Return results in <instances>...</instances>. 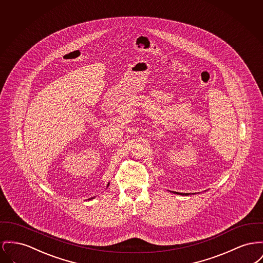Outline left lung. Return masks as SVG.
<instances>
[{
	"mask_svg": "<svg viewBox=\"0 0 263 263\" xmlns=\"http://www.w3.org/2000/svg\"><path fill=\"white\" fill-rule=\"evenodd\" d=\"M176 194H178V195H185V196L189 195V194H181V193H176Z\"/></svg>",
	"mask_w": 263,
	"mask_h": 263,
	"instance_id": "left-lung-1",
	"label": "left lung"
}]
</instances>
